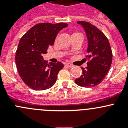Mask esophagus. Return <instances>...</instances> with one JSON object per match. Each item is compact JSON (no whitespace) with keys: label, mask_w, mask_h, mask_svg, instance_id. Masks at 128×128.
<instances>
[{"label":"esophagus","mask_w":128,"mask_h":128,"mask_svg":"<svg viewBox=\"0 0 128 128\" xmlns=\"http://www.w3.org/2000/svg\"><path fill=\"white\" fill-rule=\"evenodd\" d=\"M66 65L68 67H69V68H73L74 66L73 65V64H69V63H68V64H66Z\"/></svg>","instance_id":"obj_1"}]
</instances>
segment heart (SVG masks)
<instances>
[{"instance_id":"1","label":"heart","mask_w":128,"mask_h":128,"mask_svg":"<svg viewBox=\"0 0 128 128\" xmlns=\"http://www.w3.org/2000/svg\"><path fill=\"white\" fill-rule=\"evenodd\" d=\"M76 33H74L73 34H76Z\"/></svg>"}]
</instances>
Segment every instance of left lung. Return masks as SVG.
Here are the masks:
<instances>
[{
  "label": "left lung",
  "instance_id": "left-lung-1",
  "mask_svg": "<svg viewBox=\"0 0 128 128\" xmlns=\"http://www.w3.org/2000/svg\"><path fill=\"white\" fill-rule=\"evenodd\" d=\"M86 30L88 41L86 56L87 67L82 68V75L75 80L80 87H93L101 83L110 69L112 54L110 44L104 34L97 27L90 23L79 21Z\"/></svg>",
  "mask_w": 128,
  "mask_h": 128
}]
</instances>
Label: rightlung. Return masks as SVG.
I'll list each match as a JSON object with an SVG mask.
<instances>
[{"label": "right lung", "mask_w": 128, "mask_h": 128, "mask_svg": "<svg viewBox=\"0 0 128 128\" xmlns=\"http://www.w3.org/2000/svg\"><path fill=\"white\" fill-rule=\"evenodd\" d=\"M68 26L65 23H40L33 26L19 41L15 62L19 76L30 88L48 89L56 82L59 72L64 68L60 62L47 64L43 54L54 42L58 32Z\"/></svg>", "instance_id": "obj_1"}]
</instances>
